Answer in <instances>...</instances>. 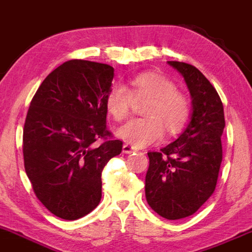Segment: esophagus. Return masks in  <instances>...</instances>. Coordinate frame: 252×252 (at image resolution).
Returning a JSON list of instances; mask_svg holds the SVG:
<instances>
[{
  "label": "esophagus",
  "instance_id": "34e87169",
  "mask_svg": "<svg viewBox=\"0 0 252 252\" xmlns=\"http://www.w3.org/2000/svg\"><path fill=\"white\" fill-rule=\"evenodd\" d=\"M134 152H136V148H134V147L130 146L128 143L123 144V153H126V154H131V153Z\"/></svg>",
  "mask_w": 252,
  "mask_h": 252
}]
</instances>
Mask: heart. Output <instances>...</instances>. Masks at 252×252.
<instances>
[{"mask_svg":"<svg viewBox=\"0 0 252 252\" xmlns=\"http://www.w3.org/2000/svg\"><path fill=\"white\" fill-rule=\"evenodd\" d=\"M176 85L158 73H141L126 88L115 86L105 97V109L115 121L129 115L132 99H147L142 108L143 118L126 122L116 135L134 147H146L161 140L163 130L174 135L186 126L190 116L187 98L176 91Z\"/></svg>","mask_w":252,"mask_h":252,"instance_id":"1","label":"heart"}]
</instances>
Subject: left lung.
<instances>
[{
  "instance_id": "obj_1",
  "label": "left lung",
  "mask_w": 252,
  "mask_h": 252,
  "mask_svg": "<svg viewBox=\"0 0 252 252\" xmlns=\"http://www.w3.org/2000/svg\"><path fill=\"white\" fill-rule=\"evenodd\" d=\"M168 63L184 77L193 112L178 140L148 153L146 198L158 216L178 220L195 213L215 192L225 118L218 92L198 68L186 63Z\"/></svg>"
}]
</instances>
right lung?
Returning a JSON list of instances; mask_svg holds the SVG:
<instances>
[{
    "label": "right lung",
    "instance_id": "add662e5",
    "mask_svg": "<svg viewBox=\"0 0 252 252\" xmlns=\"http://www.w3.org/2000/svg\"><path fill=\"white\" fill-rule=\"evenodd\" d=\"M112 79L110 65L68 60L45 78L28 109L26 174L43 206L65 220L96 209L102 170L122 152V141L106 129L105 97Z\"/></svg>",
    "mask_w": 252,
    "mask_h": 252
}]
</instances>
